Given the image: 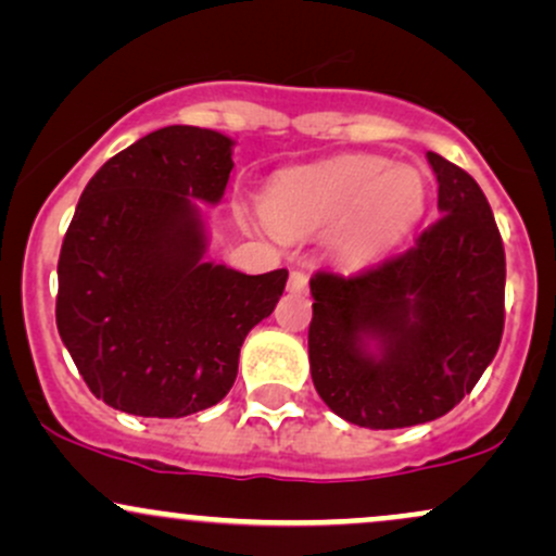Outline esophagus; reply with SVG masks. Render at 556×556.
<instances>
[{
	"label": "esophagus",
	"instance_id": "esophagus-1",
	"mask_svg": "<svg viewBox=\"0 0 556 556\" xmlns=\"http://www.w3.org/2000/svg\"><path fill=\"white\" fill-rule=\"evenodd\" d=\"M290 287L292 292H305L308 290V277H305L303 271H290Z\"/></svg>",
	"mask_w": 556,
	"mask_h": 556
}]
</instances>
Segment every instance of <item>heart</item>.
Listing matches in <instances>:
<instances>
[{
	"mask_svg": "<svg viewBox=\"0 0 556 556\" xmlns=\"http://www.w3.org/2000/svg\"><path fill=\"white\" fill-rule=\"evenodd\" d=\"M266 219L277 232L308 235L340 227L344 256L368 258L410 232L426 208V180L410 164L348 154L287 172L266 195Z\"/></svg>",
	"mask_w": 556,
	"mask_h": 556,
	"instance_id": "b5f03b06",
	"label": "heart"
}]
</instances>
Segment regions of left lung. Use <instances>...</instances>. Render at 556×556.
<instances>
[{"instance_id": "8db88e82", "label": "left lung", "mask_w": 556, "mask_h": 556, "mask_svg": "<svg viewBox=\"0 0 556 556\" xmlns=\"http://www.w3.org/2000/svg\"><path fill=\"white\" fill-rule=\"evenodd\" d=\"M429 164L442 216L407 251L355 274L311 277L314 387L337 416L366 429L442 418L502 342L507 271L494 214L468 172L433 151Z\"/></svg>"}]
</instances>
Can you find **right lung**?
<instances>
[{
  "label": "right lung",
  "mask_w": 556,
  "mask_h": 556,
  "mask_svg": "<svg viewBox=\"0 0 556 556\" xmlns=\"http://www.w3.org/2000/svg\"><path fill=\"white\" fill-rule=\"evenodd\" d=\"M232 140L169 125L112 156L62 240L56 329L88 389L114 410L182 418L232 389L242 340L277 305L287 269L203 261L193 201L219 203Z\"/></svg>",
  "instance_id": "add662e5"
}]
</instances>
